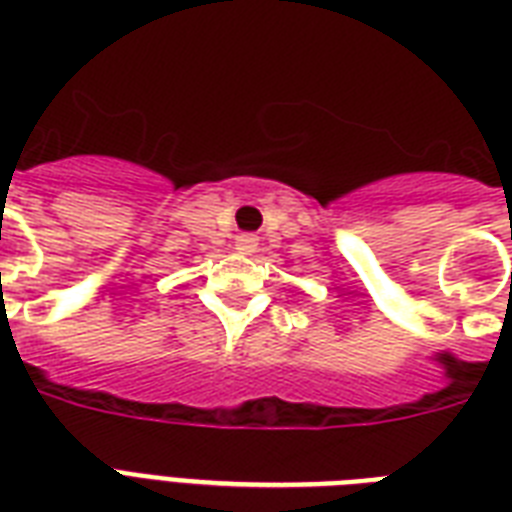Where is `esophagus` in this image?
Returning a JSON list of instances; mask_svg holds the SVG:
<instances>
[{"instance_id": "esophagus-1", "label": "esophagus", "mask_w": 512, "mask_h": 512, "mask_svg": "<svg viewBox=\"0 0 512 512\" xmlns=\"http://www.w3.org/2000/svg\"><path fill=\"white\" fill-rule=\"evenodd\" d=\"M256 248H259V240H256V237H253V235H240V237H237V251L245 253V256H251V253L256 251Z\"/></svg>"}]
</instances>
